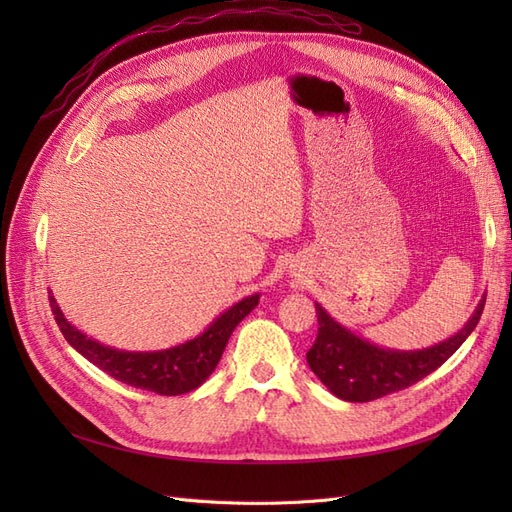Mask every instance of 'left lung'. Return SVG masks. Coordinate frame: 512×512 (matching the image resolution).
<instances>
[{"instance_id":"left-lung-1","label":"left lung","mask_w":512,"mask_h":512,"mask_svg":"<svg viewBox=\"0 0 512 512\" xmlns=\"http://www.w3.org/2000/svg\"><path fill=\"white\" fill-rule=\"evenodd\" d=\"M485 299L457 335L446 342L416 350L393 352L365 342L346 331L320 305H316L318 337L307 352V363L327 389L346 401H374L404 391L444 365L476 329Z\"/></svg>"}]
</instances>
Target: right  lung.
<instances>
[{"instance_id":"add662e5","label":"right lung","mask_w":512,"mask_h":512,"mask_svg":"<svg viewBox=\"0 0 512 512\" xmlns=\"http://www.w3.org/2000/svg\"><path fill=\"white\" fill-rule=\"evenodd\" d=\"M49 303L59 331L89 363H94L123 384L136 386V389L158 395H183L198 389L211 376V371L218 367L230 333L258 305V294L232 305L203 335L181 346L158 352H123L102 346L81 331H76L61 314L53 297H49Z\"/></svg>"}]
</instances>
